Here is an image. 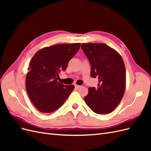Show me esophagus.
<instances>
[{
  "label": "esophagus",
  "mask_w": 151,
  "mask_h": 151,
  "mask_svg": "<svg viewBox=\"0 0 151 151\" xmlns=\"http://www.w3.org/2000/svg\"><path fill=\"white\" fill-rule=\"evenodd\" d=\"M75 87L76 88H79L81 87V86H79V85H77V84H75Z\"/></svg>",
  "instance_id": "34e87169"
}]
</instances>
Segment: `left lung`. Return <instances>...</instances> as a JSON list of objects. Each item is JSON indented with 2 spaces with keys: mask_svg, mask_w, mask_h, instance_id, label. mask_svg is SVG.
<instances>
[{
  "mask_svg": "<svg viewBox=\"0 0 151 151\" xmlns=\"http://www.w3.org/2000/svg\"><path fill=\"white\" fill-rule=\"evenodd\" d=\"M81 48L90 62L91 77L99 81L96 89L89 88L84 101L96 113H111L125 93L124 62L118 52L104 43H83Z\"/></svg>",
  "mask_w": 151,
  "mask_h": 151,
  "instance_id": "obj_1",
  "label": "left lung"
}]
</instances>
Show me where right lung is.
<instances>
[{
	"instance_id": "obj_1",
	"label": "right lung",
	"mask_w": 151,
	"mask_h": 151,
	"mask_svg": "<svg viewBox=\"0 0 151 151\" xmlns=\"http://www.w3.org/2000/svg\"><path fill=\"white\" fill-rule=\"evenodd\" d=\"M80 47V43L54 45L40 49L31 58L26 88L31 101L40 111H55L74 89V85H64L57 79L59 72L65 70Z\"/></svg>"
}]
</instances>
